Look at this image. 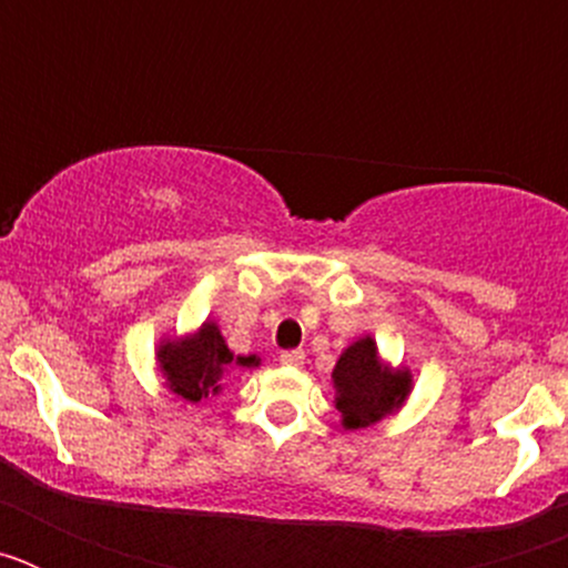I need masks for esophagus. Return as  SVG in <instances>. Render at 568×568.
Wrapping results in <instances>:
<instances>
[{
	"label": "esophagus",
	"instance_id": "obj_1",
	"mask_svg": "<svg viewBox=\"0 0 568 568\" xmlns=\"http://www.w3.org/2000/svg\"><path fill=\"white\" fill-rule=\"evenodd\" d=\"M278 361L284 366H301L304 364V349H284V353L278 355Z\"/></svg>",
	"mask_w": 568,
	"mask_h": 568
}]
</instances>
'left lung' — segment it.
<instances>
[{"label":"left lung","instance_id":"obj_1","mask_svg":"<svg viewBox=\"0 0 568 568\" xmlns=\"http://www.w3.org/2000/svg\"><path fill=\"white\" fill-rule=\"evenodd\" d=\"M335 409L344 429H361L393 415L409 395L413 375L409 369H389L381 364L378 346L366 338L355 341L341 353L333 369Z\"/></svg>","mask_w":568,"mask_h":568}]
</instances>
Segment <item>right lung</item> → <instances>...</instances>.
<instances>
[{
	"label": "right lung",
	"mask_w": 568,
	"mask_h": 568,
	"mask_svg": "<svg viewBox=\"0 0 568 568\" xmlns=\"http://www.w3.org/2000/svg\"><path fill=\"white\" fill-rule=\"evenodd\" d=\"M258 364L255 358H233V353L224 344V335L219 333L213 321H204L202 329L187 338L164 341L159 346V366L168 378L170 393L175 398H184L190 404H199L207 395L222 389V375L230 366Z\"/></svg>",
	"instance_id": "obj_1"
}]
</instances>
